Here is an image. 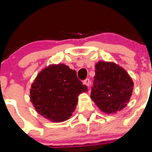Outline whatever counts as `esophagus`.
Wrapping results in <instances>:
<instances>
[{
	"mask_svg": "<svg viewBox=\"0 0 152 152\" xmlns=\"http://www.w3.org/2000/svg\"><path fill=\"white\" fill-rule=\"evenodd\" d=\"M84 83L87 86V87H89V85H90V80H89V79H86L85 80H84Z\"/></svg>",
	"mask_w": 152,
	"mask_h": 152,
	"instance_id": "34e87169",
	"label": "esophagus"
}]
</instances>
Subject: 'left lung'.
Segmentation results:
<instances>
[{"label":"left lung","mask_w":152,"mask_h":152,"mask_svg":"<svg viewBox=\"0 0 152 152\" xmlns=\"http://www.w3.org/2000/svg\"><path fill=\"white\" fill-rule=\"evenodd\" d=\"M133 89L132 79L122 67L100 61L95 65V76L91 98L106 114L122 110L128 103Z\"/></svg>","instance_id":"8db88e82"}]
</instances>
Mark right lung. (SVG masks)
I'll return each instance as SVG.
<instances>
[{
    "instance_id": "add662e5",
    "label": "right lung",
    "mask_w": 152,
    "mask_h": 152,
    "mask_svg": "<svg viewBox=\"0 0 152 152\" xmlns=\"http://www.w3.org/2000/svg\"><path fill=\"white\" fill-rule=\"evenodd\" d=\"M87 89L76 71L58 64L40 72L31 86L30 97L38 114L52 122H61L71 117L78 95Z\"/></svg>"
}]
</instances>
